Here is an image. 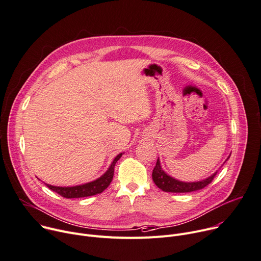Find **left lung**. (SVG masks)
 Segmentation results:
<instances>
[{"instance_id":"8db88e82","label":"left lung","mask_w":261,"mask_h":261,"mask_svg":"<svg viewBox=\"0 0 261 261\" xmlns=\"http://www.w3.org/2000/svg\"><path fill=\"white\" fill-rule=\"evenodd\" d=\"M229 157L230 156H228V158L225 160V162L229 159ZM217 173H218V171L216 173H213L211 176H209L206 179H203L201 181H195V182L180 181V180L175 179L174 177L170 176L169 174H167L163 171V169L161 168L160 160L158 158L155 168L153 170V173H152V178H153V181L156 184V186L165 193H192V192L199 191V189H202L205 186H207L213 180V178L216 177Z\"/></svg>"}]
</instances>
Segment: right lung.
Listing matches in <instances>:
<instances>
[{"label": "right lung", "mask_w": 261, "mask_h": 261, "mask_svg": "<svg viewBox=\"0 0 261 261\" xmlns=\"http://www.w3.org/2000/svg\"><path fill=\"white\" fill-rule=\"evenodd\" d=\"M123 154L124 153L118 154L111 162L108 170L100 178L96 180L84 183V184H80V185H75V186H54L46 183L45 185L48 186L51 191L67 199L84 198V197H90V196L101 194L111 183L113 174H114V165L117 162V160L123 156Z\"/></svg>", "instance_id": "add662e5"}]
</instances>
